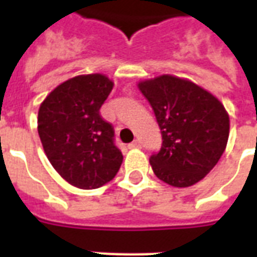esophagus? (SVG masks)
Instances as JSON below:
<instances>
[{"label": "esophagus", "mask_w": 257, "mask_h": 257, "mask_svg": "<svg viewBox=\"0 0 257 257\" xmlns=\"http://www.w3.org/2000/svg\"><path fill=\"white\" fill-rule=\"evenodd\" d=\"M140 142L139 140H135V142H132V143H131V145L128 146L129 149H140Z\"/></svg>", "instance_id": "obj_1"}]
</instances>
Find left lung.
Masks as SVG:
<instances>
[{
    "label": "left lung",
    "instance_id": "obj_1",
    "mask_svg": "<svg viewBox=\"0 0 257 257\" xmlns=\"http://www.w3.org/2000/svg\"><path fill=\"white\" fill-rule=\"evenodd\" d=\"M138 88L161 129V150L150 157L156 176L173 187H190L208 175L226 150L230 117L215 95L171 74L142 79Z\"/></svg>",
    "mask_w": 257,
    "mask_h": 257
}]
</instances>
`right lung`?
<instances>
[{"mask_svg":"<svg viewBox=\"0 0 257 257\" xmlns=\"http://www.w3.org/2000/svg\"><path fill=\"white\" fill-rule=\"evenodd\" d=\"M112 86L104 74H82L58 85L40 106L37 128L44 151L74 187L99 189L122 164L112 126L99 114Z\"/></svg>","mask_w":257,"mask_h":257,"instance_id":"add662e5","label":"right lung"}]
</instances>
